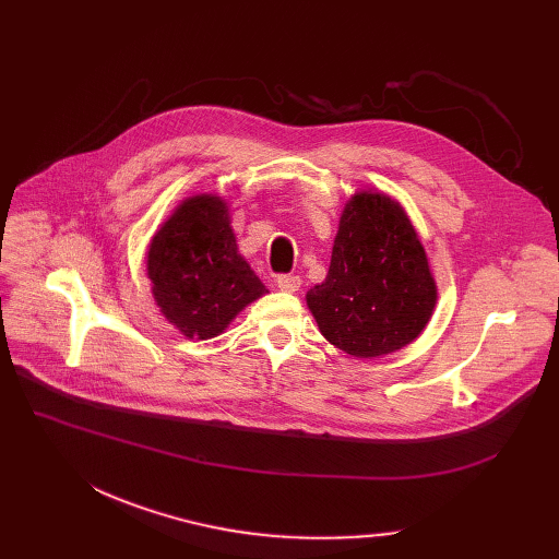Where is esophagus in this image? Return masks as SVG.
I'll list each match as a JSON object with an SVG mask.
<instances>
[{
    "label": "esophagus",
    "instance_id": "34e87169",
    "mask_svg": "<svg viewBox=\"0 0 559 559\" xmlns=\"http://www.w3.org/2000/svg\"><path fill=\"white\" fill-rule=\"evenodd\" d=\"M276 283L283 292H299V287H301V278L297 274H281L276 278Z\"/></svg>",
    "mask_w": 559,
    "mask_h": 559
}]
</instances>
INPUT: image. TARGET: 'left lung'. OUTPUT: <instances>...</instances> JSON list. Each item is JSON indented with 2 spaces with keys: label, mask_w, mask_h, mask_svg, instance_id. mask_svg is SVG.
<instances>
[{
  "label": "left lung",
  "mask_w": 559,
  "mask_h": 559,
  "mask_svg": "<svg viewBox=\"0 0 559 559\" xmlns=\"http://www.w3.org/2000/svg\"><path fill=\"white\" fill-rule=\"evenodd\" d=\"M306 304L321 335L354 358L394 354L424 333L437 283L396 199L371 188L350 194L326 281L308 289Z\"/></svg>",
  "instance_id": "left-lung-1"
}]
</instances>
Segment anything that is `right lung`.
Wrapping results in <instances>:
<instances>
[{"instance_id": "1", "label": "right lung", "mask_w": 559, "mask_h": 559, "mask_svg": "<svg viewBox=\"0 0 559 559\" xmlns=\"http://www.w3.org/2000/svg\"><path fill=\"white\" fill-rule=\"evenodd\" d=\"M146 276L156 306L188 340L222 335L267 295L238 251L226 201L211 192L183 199L158 226L146 251Z\"/></svg>"}]
</instances>
